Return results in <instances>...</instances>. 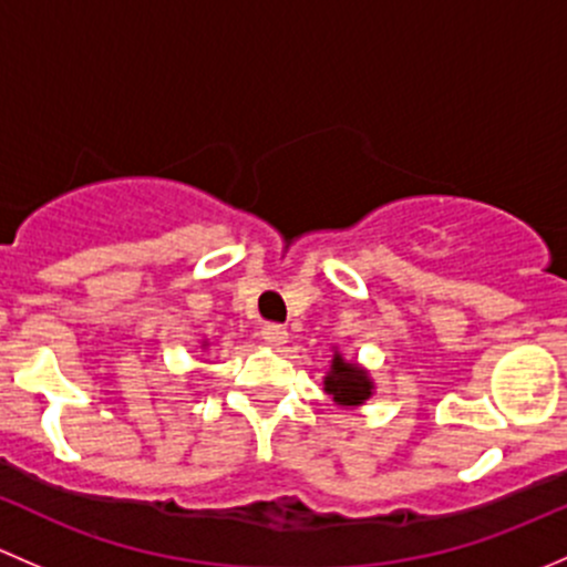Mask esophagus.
<instances>
[{
    "mask_svg": "<svg viewBox=\"0 0 567 567\" xmlns=\"http://www.w3.org/2000/svg\"><path fill=\"white\" fill-rule=\"evenodd\" d=\"M261 338H265L270 347H281V343H286V327L278 322H267L261 327Z\"/></svg>",
    "mask_w": 567,
    "mask_h": 567,
    "instance_id": "1",
    "label": "esophagus"
}]
</instances>
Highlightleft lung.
Wrapping results in <instances>:
<instances>
[{"label": "left lung", "instance_id": "left-lung-1", "mask_svg": "<svg viewBox=\"0 0 567 567\" xmlns=\"http://www.w3.org/2000/svg\"><path fill=\"white\" fill-rule=\"evenodd\" d=\"M324 390L343 406L363 404L371 395V379L358 365L343 363L341 354L332 358V371L324 377Z\"/></svg>", "mask_w": 567, "mask_h": 567}]
</instances>
